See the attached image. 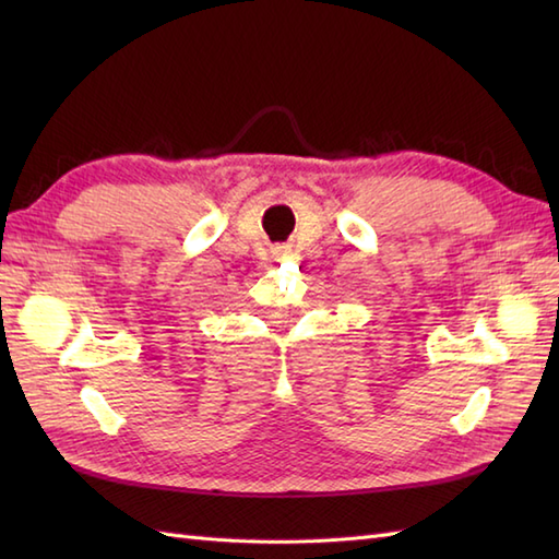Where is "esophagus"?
Returning <instances> with one entry per match:
<instances>
[{
  "mask_svg": "<svg viewBox=\"0 0 559 559\" xmlns=\"http://www.w3.org/2000/svg\"><path fill=\"white\" fill-rule=\"evenodd\" d=\"M290 254V247L288 245H281V247H273V257H276V261L286 259Z\"/></svg>",
  "mask_w": 559,
  "mask_h": 559,
  "instance_id": "34e87169",
  "label": "esophagus"
}]
</instances>
